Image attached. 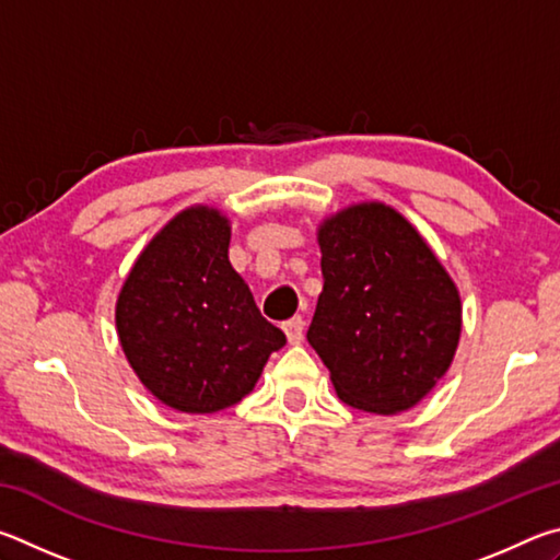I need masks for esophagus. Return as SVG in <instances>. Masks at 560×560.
Returning <instances> with one entry per match:
<instances>
[{
    "mask_svg": "<svg viewBox=\"0 0 560 560\" xmlns=\"http://www.w3.org/2000/svg\"><path fill=\"white\" fill-rule=\"evenodd\" d=\"M283 334H287L289 343H301V340H303V318L301 316L289 318L287 324H283Z\"/></svg>",
    "mask_w": 560,
    "mask_h": 560,
    "instance_id": "1",
    "label": "esophagus"
}]
</instances>
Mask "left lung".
Wrapping results in <instances>:
<instances>
[{
    "mask_svg": "<svg viewBox=\"0 0 560 560\" xmlns=\"http://www.w3.org/2000/svg\"><path fill=\"white\" fill-rule=\"evenodd\" d=\"M320 291L308 343L355 410H410L447 373L462 334L459 291L420 232L383 202L318 226Z\"/></svg>",
    "mask_w": 560,
    "mask_h": 560,
    "instance_id": "8db88e82",
    "label": "left lung"
}]
</instances>
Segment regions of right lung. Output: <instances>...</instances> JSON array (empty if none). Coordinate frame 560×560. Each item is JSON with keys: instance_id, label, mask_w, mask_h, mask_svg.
<instances>
[{"instance_id": "add662e5", "label": "right lung", "mask_w": 560, "mask_h": 560, "mask_svg": "<svg viewBox=\"0 0 560 560\" xmlns=\"http://www.w3.org/2000/svg\"><path fill=\"white\" fill-rule=\"evenodd\" d=\"M230 220L189 207L132 264L116 303L128 363L160 402L207 415L252 393L287 336L230 264Z\"/></svg>"}]
</instances>
